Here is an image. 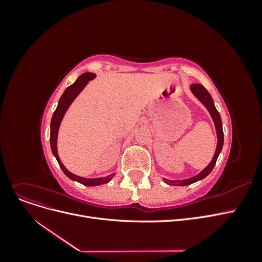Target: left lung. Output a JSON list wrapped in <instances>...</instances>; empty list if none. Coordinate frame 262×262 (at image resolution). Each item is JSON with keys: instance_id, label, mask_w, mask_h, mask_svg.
Returning <instances> with one entry per match:
<instances>
[{"instance_id": "1", "label": "left lung", "mask_w": 262, "mask_h": 262, "mask_svg": "<svg viewBox=\"0 0 262 262\" xmlns=\"http://www.w3.org/2000/svg\"><path fill=\"white\" fill-rule=\"evenodd\" d=\"M190 91L192 92L194 96L202 102L204 107L207 108L208 112L210 113V115L213 119L214 125H215V129H216L217 145H216L215 153H214V156L212 158L211 163L201 172H199L198 175H195L191 178L184 179V180H168V179L164 180L166 184L171 185V186H188V185L193 184V182H195V181H199V180L207 177L209 173L212 171V169L214 168V166H215L216 160H217V157L221 153L222 147H223V143H224V134H223V126H222V119H221V116L216 110L215 106H214V101L212 99V96L210 95V93L207 90H205L204 86L201 85V84L190 85Z\"/></svg>"}]
</instances>
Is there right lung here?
I'll list each match as a JSON object with an SVG mask.
<instances>
[{
  "label": "right lung",
  "instance_id": "1",
  "mask_svg": "<svg viewBox=\"0 0 262 262\" xmlns=\"http://www.w3.org/2000/svg\"><path fill=\"white\" fill-rule=\"evenodd\" d=\"M96 76L94 73H83L81 76H78L77 80L71 85L69 86L68 89L64 91V93L62 94V96L59 100V104L57 109H55V112L53 113L52 119H51V123H50V145H51V149H52V153L54 155V157L57 158V161L60 165L61 169L63 170V172L66 173V175L72 180H75L77 182H80V184L84 185V186H99V185H104L109 182L110 180L113 179L114 177V173L112 175H109L107 177H101V178H84V177H80V176H76L74 173L70 172L66 167L64 165L62 164L60 157L58 155V148H57V140H58V132H59V128H60V124L63 117H64V114L67 113V110L69 109L70 105L72 104L73 100L77 97V95L80 94L84 87L86 86V84L89 83L91 80Z\"/></svg>",
  "mask_w": 262,
  "mask_h": 262
}]
</instances>
